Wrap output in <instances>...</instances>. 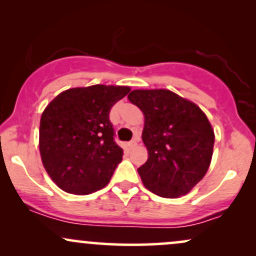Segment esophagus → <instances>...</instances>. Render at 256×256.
I'll list each match as a JSON object with an SVG mask.
<instances>
[{
	"label": "esophagus",
	"instance_id": "1",
	"mask_svg": "<svg viewBox=\"0 0 256 256\" xmlns=\"http://www.w3.org/2000/svg\"><path fill=\"white\" fill-rule=\"evenodd\" d=\"M128 148H134V146H137V140H136V138H134V140H130V142L128 143Z\"/></svg>",
	"mask_w": 256,
	"mask_h": 256
}]
</instances>
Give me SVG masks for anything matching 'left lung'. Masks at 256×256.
Masks as SVG:
<instances>
[{
	"instance_id": "1",
	"label": "left lung",
	"mask_w": 256,
	"mask_h": 256,
	"mask_svg": "<svg viewBox=\"0 0 256 256\" xmlns=\"http://www.w3.org/2000/svg\"><path fill=\"white\" fill-rule=\"evenodd\" d=\"M131 104L144 114L142 140L148 160L138 168L155 195L177 198L204 177L213 155L214 132L195 104L170 90H134Z\"/></svg>"
}]
</instances>
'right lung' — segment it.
I'll return each instance as SVG.
<instances>
[{
  "instance_id": "obj_1",
  "label": "right lung",
  "mask_w": 256,
  "mask_h": 256,
  "mask_svg": "<svg viewBox=\"0 0 256 256\" xmlns=\"http://www.w3.org/2000/svg\"><path fill=\"white\" fill-rule=\"evenodd\" d=\"M128 92V86L114 85L73 88L46 106L40 124V152L58 188L88 195L110 183L122 160L110 112Z\"/></svg>"
}]
</instances>
